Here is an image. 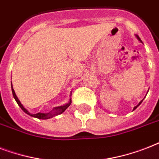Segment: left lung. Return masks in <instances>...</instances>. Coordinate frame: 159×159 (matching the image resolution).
<instances>
[{"label": "left lung", "instance_id": "1", "mask_svg": "<svg viewBox=\"0 0 159 159\" xmlns=\"http://www.w3.org/2000/svg\"><path fill=\"white\" fill-rule=\"evenodd\" d=\"M137 38H138V39H139V40H140V41H141V40H140V38H139V36H138V35H137ZM141 42H142V41H141ZM141 103H142V101L140 102L139 104H139H141ZM139 105H137V106H135V107H134V109H137L138 107H139Z\"/></svg>", "mask_w": 159, "mask_h": 159}]
</instances>
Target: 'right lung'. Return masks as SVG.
Returning a JSON list of instances; mask_svg holds the SVG:
<instances>
[{"instance_id":"right-lung-1","label":"right lung","mask_w":159,"mask_h":159,"mask_svg":"<svg viewBox=\"0 0 159 159\" xmlns=\"http://www.w3.org/2000/svg\"><path fill=\"white\" fill-rule=\"evenodd\" d=\"M11 89H12V93H13V96H14L15 99H16V101L17 102L18 105L20 107V109H21L22 110H23V111L25 113V114H29V115H30V116L35 117V118H37V119H50V118H52V117L55 116V115H58V114H62L63 112L65 111V110H66V109H67V108H68V107L70 106V104H71V99H70L68 104H65V105H63V106L55 107V108H54V109H53V111L50 112V113H48V114H42V113H38V114H30L27 109H25L24 107H23V105L21 104V103L20 102V100L18 99L17 96L16 95V93H15L14 89H12V84H11Z\"/></svg>"}]
</instances>
